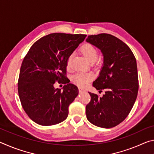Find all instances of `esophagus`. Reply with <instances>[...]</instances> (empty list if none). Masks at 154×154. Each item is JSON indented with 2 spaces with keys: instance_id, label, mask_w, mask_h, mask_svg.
Returning <instances> with one entry per match:
<instances>
[{
  "instance_id": "1",
  "label": "esophagus",
  "mask_w": 154,
  "mask_h": 154,
  "mask_svg": "<svg viewBox=\"0 0 154 154\" xmlns=\"http://www.w3.org/2000/svg\"><path fill=\"white\" fill-rule=\"evenodd\" d=\"M79 90L80 92H84V91H85V90L82 88H79Z\"/></svg>"
}]
</instances>
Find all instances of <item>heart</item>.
Returning <instances> with one entry per match:
<instances>
[{
    "label": "heart",
    "mask_w": 154,
    "mask_h": 154,
    "mask_svg": "<svg viewBox=\"0 0 154 154\" xmlns=\"http://www.w3.org/2000/svg\"><path fill=\"white\" fill-rule=\"evenodd\" d=\"M80 52L84 58L89 62H94L98 58V51L94 46L90 43H85L80 48ZM71 60V57L70 56L67 60V66H69L70 62ZM92 79V76L90 75L77 73L72 77L73 82L77 85L81 87H85Z\"/></svg>",
    "instance_id": "1"
}]
</instances>
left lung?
<instances>
[{
    "label": "left lung",
    "mask_w": 154,
    "mask_h": 154,
    "mask_svg": "<svg viewBox=\"0 0 154 154\" xmlns=\"http://www.w3.org/2000/svg\"><path fill=\"white\" fill-rule=\"evenodd\" d=\"M86 41L96 46L103 56V66L93 86L99 96L88 92L90 102L85 107L88 120L96 126L111 128L128 116L137 97L139 79L136 58L123 41L109 34L90 35Z\"/></svg>",
    "instance_id": "obj_1"
}]
</instances>
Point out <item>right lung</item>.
<instances>
[{
    "mask_svg": "<svg viewBox=\"0 0 154 154\" xmlns=\"http://www.w3.org/2000/svg\"><path fill=\"white\" fill-rule=\"evenodd\" d=\"M87 35L52 33L36 41L23 60L18 94L28 117L41 126H52L66 119L69 106L79 94L66 81L67 60ZM63 80V90L56 81Z\"/></svg>",
    "mask_w": 154,
    "mask_h": 154,
    "instance_id": "add662e5",
    "label": "right lung"
}]
</instances>
